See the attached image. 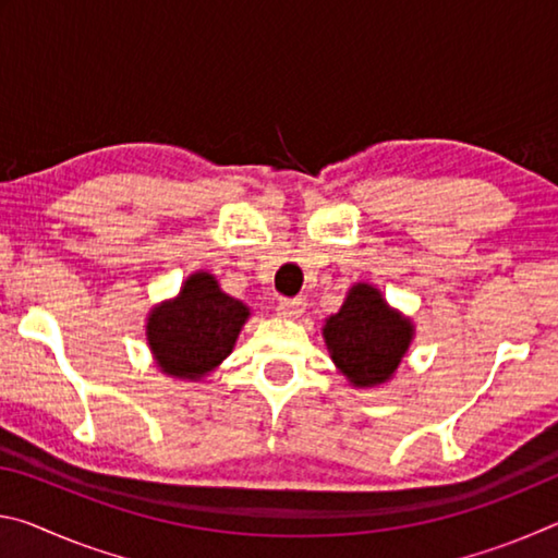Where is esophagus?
I'll return each mask as SVG.
<instances>
[{"instance_id":"obj_1","label":"esophagus","mask_w":558,"mask_h":558,"mask_svg":"<svg viewBox=\"0 0 558 558\" xmlns=\"http://www.w3.org/2000/svg\"><path fill=\"white\" fill-rule=\"evenodd\" d=\"M305 307H307L305 298H282L278 302V315L295 319V317H300L302 313H305Z\"/></svg>"}]
</instances>
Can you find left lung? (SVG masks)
I'll return each instance as SVG.
<instances>
[{"label":"left lung","mask_w":558,"mask_h":558,"mask_svg":"<svg viewBox=\"0 0 558 558\" xmlns=\"http://www.w3.org/2000/svg\"><path fill=\"white\" fill-rule=\"evenodd\" d=\"M329 356L359 389L386 384L399 369L413 339L411 319L386 305L369 282H356L347 292L339 313L323 327Z\"/></svg>","instance_id":"1"}]
</instances>
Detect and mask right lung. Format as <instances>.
Here are the masks:
<instances>
[{"mask_svg":"<svg viewBox=\"0 0 558 558\" xmlns=\"http://www.w3.org/2000/svg\"><path fill=\"white\" fill-rule=\"evenodd\" d=\"M251 310L219 288L211 272H194L174 300L147 317V344L159 369L174 379L199 381L233 352Z\"/></svg>","mask_w":558,"mask_h":558,"instance_id":"1","label":"right lung"}]
</instances>
